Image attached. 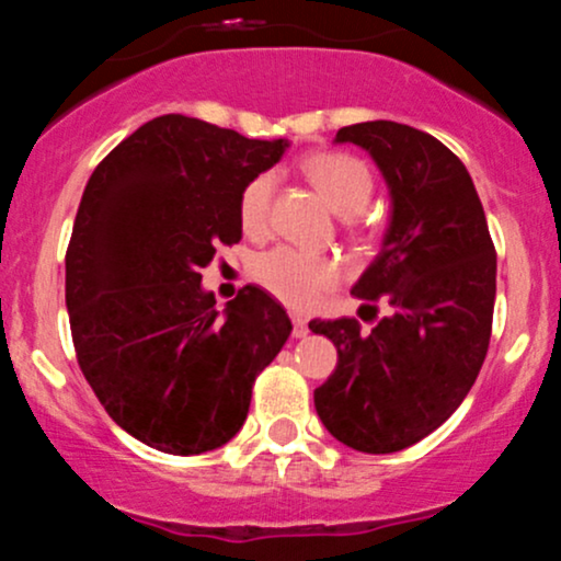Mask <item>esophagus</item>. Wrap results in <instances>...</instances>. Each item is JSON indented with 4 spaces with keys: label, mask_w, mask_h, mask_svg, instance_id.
<instances>
[{
    "label": "esophagus",
    "mask_w": 561,
    "mask_h": 561,
    "mask_svg": "<svg viewBox=\"0 0 561 561\" xmlns=\"http://www.w3.org/2000/svg\"><path fill=\"white\" fill-rule=\"evenodd\" d=\"M293 335L295 337L309 335V322H306L304 317H298V313H293Z\"/></svg>",
    "instance_id": "obj_1"
}]
</instances>
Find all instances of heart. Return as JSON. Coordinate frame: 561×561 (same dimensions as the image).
<instances>
[{
  "instance_id": "obj_1",
  "label": "heart",
  "mask_w": 561,
  "mask_h": 561,
  "mask_svg": "<svg viewBox=\"0 0 561 561\" xmlns=\"http://www.w3.org/2000/svg\"><path fill=\"white\" fill-rule=\"evenodd\" d=\"M311 186L337 215H359L373 199V172L354 153L319 151L300 162ZM276 175L261 172L239 194V224L250 239H263L271 229ZM257 285L293 309H311L337 282V263L319 252L276 248L261 255L252 268Z\"/></svg>"
}]
</instances>
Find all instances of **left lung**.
I'll list each match as a JSON object with an SVG mask.
<instances>
[{
	"label": "left lung",
	"mask_w": 561,
	"mask_h": 561,
	"mask_svg": "<svg viewBox=\"0 0 561 561\" xmlns=\"http://www.w3.org/2000/svg\"><path fill=\"white\" fill-rule=\"evenodd\" d=\"M335 140L370 151L389 183L383 248L351 290L362 309L386 313L373 330L348 317L309 324L337 348L313 404L343 445L397 453L439 428L482 370L495 244L469 170L434 135L378 119L341 127Z\"/></svg>",
	"instance_id": "1"
}]
</instances>
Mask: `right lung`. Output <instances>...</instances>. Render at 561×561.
Wrapping results in <instances>:
<instances>
[{"instance_id":"obj_1","label":"right lung","mask_w":561,"mask_h":561,"mask_svg":"<svg viewBox=\"0 0 561 561\" xmlns=\"http://www.w3.org/2000/svg\"><path fill=\"white\" fill-rule=\"evenodd\" d=\"M287 140L164 114L98 164L66 250L77 362L98 402L144 445L199 455L226 445L252 383L290 337L287 311L248 285L220 313L199 271L242 239L239 194Z\"/></svg>"}]
</instances>
